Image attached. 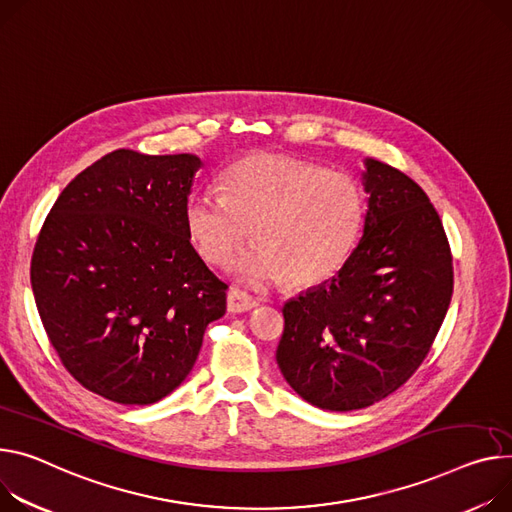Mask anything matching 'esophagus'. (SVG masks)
<instances>
[{"instance_id":"esophagus-1","label":"esophagus","mask_w":512,"mask_h":512,"mask_svg":"<svg viewBox=\"0 0 512 512\" xmlns=\"http://www.w3.org/2000/svg\"><path fill=\"white\" fill-rule=\"evenodd\" d=\"M258 303L254 297H250L248 293L240 291V289H231L227 293V309L231 313H244V311H250L254 309Z\"/></svg>"}]
</instances>
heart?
<instances>
[{
    "instance_id": "obj_1",
    "label": "heart",
    "mask_w": 512,
    "mask_h": 512,
    "mask_svg": "<svg viewBox=\"0 0 512 512\" xmlns=\"http://www.w3.org/2000/svg\"><path fill=\"white\" fill-rule=\"evenodd\" d=\"M225 194L196 190L184 221L190 242L207 262L229 266L254 289L291 281H326L355 248L365 217V194L355 176L281 153H254L223 174Z\"/></svg>"
}]
</instances>
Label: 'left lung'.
<instances>
[{
  "label": "left lung",
  "instance_id": "1",
  "mask_svg": "<svg viewBox=\"0 0 512 512\" xmlns=\"http://www.w3.org/2000/svg\"><path fill=\"white\" fill-rule=\"evenodd\" d=\"M363 238L336 277L283 307L277 363L311 406L367 408L428 355L451 303L453 258L439 213L404 172L365 157Z\"/></svg>",
  "mask_w": 512,
  "mask_h": 512
}]
</instances>
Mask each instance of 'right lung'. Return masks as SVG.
I'll return each instance as SVG.
<instances>
[{
    "label": "right lung",
    "instance_id": "add662e5",
    "mask_svg": "<svg viewBox=\"0 0 512 512\" xmlns=\"http://www.w3.org/2000/svg\"><path fill=\"white\" fill-rule=\"evenodd\" d=\"M199 155L106 153L59 194L30 283L65 369L98 396L147 406L192 371L227 285L190 244Z\"/></svg>",
    "mask_w": 512,
    "mask_h": 512
}]
</instances>
